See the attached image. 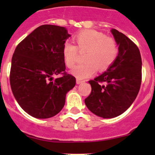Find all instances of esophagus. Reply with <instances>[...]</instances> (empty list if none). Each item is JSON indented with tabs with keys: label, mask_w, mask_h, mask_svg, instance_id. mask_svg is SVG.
<instances>
[{
	"label": "esophagus",
	"mask_w": 155,
	"mask_h": 155,
	"mask_svg": "<svg viewBox=\"0 0 155 155\" xmlns=\"http://www.w3.org/2000/svg\"><path fill=\"white\" fill-rule=\"evenodd\" d=\"M77 84H81V83H82V82H84V81H81V80H80V79H77Z\"/></svg>",
	"instance_id": "esophagus-1"
}]
</instances>
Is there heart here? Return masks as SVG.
Returning a JSON list of instances; mask_svg holds the SVG:
<instances>
[{
  "instance_id": "b5f03b06",
  "label": "heart",
  "mask_w": 155,
  "mask_h": 155,
  "mask_svg": "<svg viewBox=\"0 0 155 155\" xmlns=\"http://www.w3.org/2000/svg\"><path fill=\"white\" fill-rule=\"evenodd\" d=\"M76 46L66 42L62 53L64 62L73 68L78 59L79 52L84 53L83 64L76 66L71 73L78 79H85L96 73L98 68L104 71L109 68L118 57L119 46L116 39L96 30H84L74 36Z\"/></svg>"
}]
</instances>
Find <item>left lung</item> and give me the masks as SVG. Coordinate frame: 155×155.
<instances>
[{
  "instance_id": "left-lung-1",
  "label": "left lung",
  "mask_w": 155,
  "mask_h": 155,
  "mask_svg": "<svg viewBox=\"0 0 155 155\" xmlns=\"http://www.w3.org/2000/svg\"><path fill=\"white\" fill-rule=\"evenodd\" d=\"M111 31L119 45L118 57L107 71L88 81L91 91L84 99L87 109L102 118H114L124 113L137 96L142 80L137 46L115 28Z\"/></svg>"
}]
</instances>
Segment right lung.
I'll return each instance as SVG.
<instances>
[{"label":"right lung","mask_w":155,"mask_h":155,"mask_svg":"<svg viewBox=\"0 0 155 155\" xmlns=\"http://www.w3.org/2000/svg\"><path fill=\"white\" fill-rule=\"evenodd\" d=\"M71 35L64 27L43 25L19 42L12 59L10 84L19 105L38 119L56 116L76 84L65 71L62 49ZM61 74L53 79V75Z\"/></svg>","instance_id":"right-lung-1"}]
</instances>
